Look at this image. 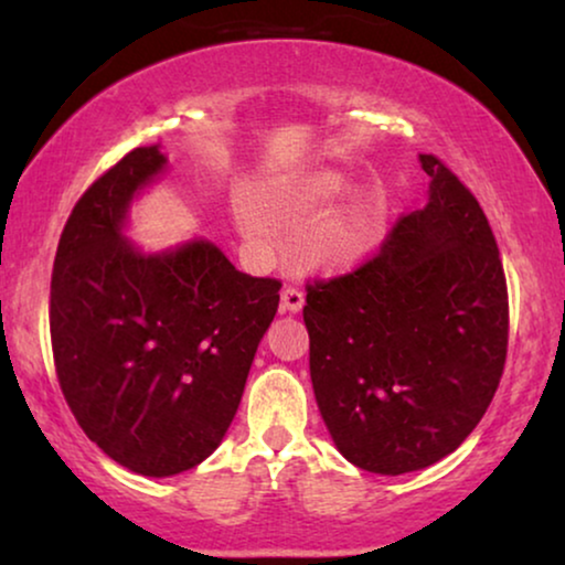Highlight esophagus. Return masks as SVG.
Wrapping results in <instances>:
<instances>
[{
    "label": "esophagus",
    "instance_id": "34e87169",
    "mask_svg": "<svg viewBox=\"0 0 565 565\" xmlns=\"http://www.w3.org/2000/svg\"><path fill=\"white\" fill-rule=\"evenodd\" d=\"M303 303H306L303 290H298V288H285V290H282V298H280V308H282V311L298 313L300 308H303Z\"/></svg>",
    "mask_w": 565,
    "mask_h": 565
}]
</instances>
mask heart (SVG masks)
<instances>
[{
    "label": "heart",
    "mask_w": 565,
    "mask_h": 565,
    "mask_svg": "<svg viewBox=\"0 0 565 565\" xmlns=\"http://www.w3.org/2000/svg\"><path fill=\"white\" fill-rule=\"evenodd\" d=\"M347 190V180L342 174H321L306 188V200L311 205L329 203L342 195ZM238 223L249 234H259L262 231V215L252 203L238 205ZM385 207L383 200L375 192L360 190L347 195L334 213L321 223L319 238H316V249L323 259L331 262H350L365 254L370 246L375 244L377 234L383 228Z\"/></svg>",
    "instance_id": "1"
}]
</instances>
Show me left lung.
I'll list each match as a JSON object with an SVG mask.
<instances>
[{
    "label": "left lung",
    "mask_w": 565,
    "mask_h": 565,
    "mask_svg": "<svg viewBox=\"0 0 565 565\" xmlns=\"http://www.w3.org/2000/svg\"><path fill=\"white\" fill-rule=\"evenodd\" d=\"M427 205L350 275L308 285L311 383L337 450L401 476L458 450L507 360L504 267L470 190L431 153Z\"/></svg>",
    "instance_id": "1"
}]
</instances>
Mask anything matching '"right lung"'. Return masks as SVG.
<instances>
[{"mask_svg":"<svg viewBox=\"0 0 565 565\" xmlns=\"http://www.w3.org/2000/svg\"><path fill=\"white\" fill-rule=\"evenodd\" d=\"M159 143L126 153L79 198L51 277V344L72 414L107 458L167 478L203 462L234 422L280 303L207 238L143 252L130 205L164 174Z\"/></svg>","mask_w":565,"mask_h":565,"instance_id":"obj_1","label":"right lung"}]
</instances>
